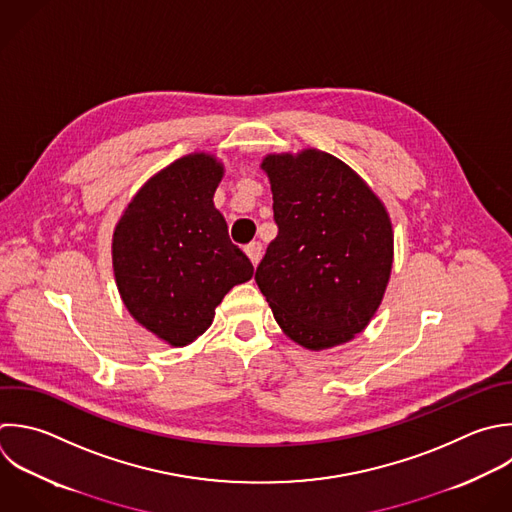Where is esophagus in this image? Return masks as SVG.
<instances>
[{
    "label": "esophagus",
    "mask_w": 512,
    "mask_h": 512,
    "mask_svg": "<svg viewBox=\"0 0 512 512\" xmlns=\"http://www.w3.org/2000/svg\"><path fill=\"white\" fill-rule=\"evenodd\" d=\"M244 250H246L250 262H252L254 266H258V262H260V258H262V244H260V242H250Z\"/></svg>",
    "instance_id": "1"
}]
</instances>
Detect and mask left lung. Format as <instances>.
I'll list each match as a JSON object with an SVG mask.
<instances>
[{
  "instance_id": "obj_1",
  "label": "left lung",
  "mask_w": 512,
  "mask_h": 512,
  "mask_svg": "<svg viewBox=\"0 0 512 512\" xmlns=\"http://www.w3.org/2000/svg\"><path fill=\"white\" fill-rule=\"evenodd\" d=\"M278 236L256 268L282 332L306 350L350 342L376 314L394 260L382 200L342 160L316 148L268 154Z\"/></svg>"
}]
</instances>
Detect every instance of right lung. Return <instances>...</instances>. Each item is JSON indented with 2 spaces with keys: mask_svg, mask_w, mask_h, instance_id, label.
Listing matches in <instances>:
<instances>
[{
  "mask_svg": "<svg viewBox=\"0 0 512 512\" xmlns=\"http://www.w3.org/2000/svg\"><path fill=\"white\" fill-rule=\"evenodd\" d=\"M224 164L188 154L154 174L112 236L116 286L132 318L180 348L202 336L224 296L254 274L214 206Z\"/></svg>",
  "mask_w": 512,
  "mask_h": 512,
  "instance_id": "1",
  "label": "right lung"
}]
</instances>
